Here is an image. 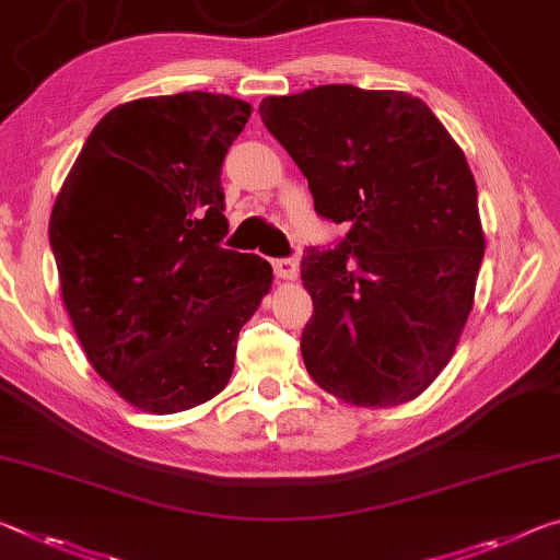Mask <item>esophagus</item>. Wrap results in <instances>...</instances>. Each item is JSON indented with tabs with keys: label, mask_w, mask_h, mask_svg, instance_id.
<instances>
[{
	"label": "esophagus",
	"mask_w": 560,
	"mask_h": 560,
	"mask_svg": "<svg viewBox=\"0 0 560 560\" xmlns=\"http://www.w3.org/2000/svg\"><path fill=\"white\" fill-rule=\"evenodd\" d=\"M271 266H273V277H277V279L291 281V279L299 277V264H296V259H273Z\"/></svg>",
	"instance_id": "esophagus-1"
}]
</instances>
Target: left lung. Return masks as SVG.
<instances>
[{"instance_id": "1", "label": "left lung", "mask_w": 560, "mask_h": 560, "mask_svg": "<svg viewBox=\"0 0 560 560\" xmlns=\"http://www.w3.org/2000/svg\"><path fill=\"white\" fill-rule=\"evenodd\" d=\"M259 114L306 176L316 214L349 229L301 259L314 301L306 371L349 404L411 401L454 357L483 261L464 152L404 92L324 84L269 96Z\"/></svg>"}]
</instances>
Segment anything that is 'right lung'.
<instances>
[{
	"mask_svg": "<svg viewBox=\"0 0 560 560\" xmlns=\"http://www.w3.org/2000/svg\"><path fill=\"white\" fill-rule=\"evenodd\" d=\"M252 106L226 94L147 96L96 124L51 209L61 299L106 384L152 413L214 398L271 266L221 242V164Z\"/></svg>",
	"mask_w": 560,
	"mask_h": 560,
	"instance_id": "1",
	"label": "right lung"
}]
</instances>
